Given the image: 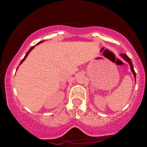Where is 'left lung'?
<instances>
[{"label":"left lung","instance_id":"1","mask_svg":"<svg viewBox=\"0 0 147 147\" xmlns=\"http://www.w3.org/2000/svg\"><path fill=\"white\" fill-rule=\"evenodd\" d=\"M120 55H121V57H122V58L124 59H125L126 61H127L128 63L130 64V66H131V70H132V72H133V75H134V77H135V79H136V72H135L134 68H133V65L132 61H131V59H130L129 57L127 56V55H125V54H121Z\"/></svg>","mask_w":147,"mask_h":147}]
</instances>
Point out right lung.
I'll return each mask as SVG.
<instances>
[{
	"label": "right lung",
	"instance_id": "obj_1",
	"mask_svg": "<svg viewBox=\"0 0 147 147\" xmlns=\"http://www.w3.org/2000/svg\"><path fill=\"white\" fill-rule=\"evenodd\" d=\"M41 42H42V41H41V42H39V43H37V44H36V45H38V43H41ZM34 47H35V46H32V48H30V50H28V52H27V53H26V54H25V56L24 57V58H23V59H22V61H21V63H20V64H21V63H22V62H23V61H24V60L25 59V58H26V57H27V56H28V54H29V53H30V51H31V50H32V49H33L34 48Z\"/></svg>",
	"mask_w": 147,
	"mask_h": 147
}]
</instances>
